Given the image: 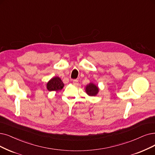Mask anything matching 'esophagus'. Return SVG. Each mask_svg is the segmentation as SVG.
Instances as JSON below:
<instances>
[{
	"label": "esophagus",
	"instance_id": "esophagus-1",
	"mask_svg": "<svg viewBox=\"0 0 155 155\" xmlns=\"http://www.w3.org/2000/svg\"><path fill=\"white\" fill-rule=\"evenodd\" d=\"M73 84H75V85H77L78 84V79H74L73 80Z\"/></svg>",
	"mask_w": 155,
	"mask_h": 155
}]
</instances>
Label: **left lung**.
I'll return each mask as SVG.
<instances>
[{
    "instance_id": "8db88e82",
    "label": "left lung",
    "mask_w": 155,
    "mask_h": 155,
    "mask_svg": "<svg viewBox=\"0 0 155 155\" xmlns=\"http://www.w3.org/2000/svg\"><path fill=\"white\" fill-rule=\"evenodd\" d=\"M98 87L95 84L90 83L88 85H86L85 88V91L89 96H95L98 93Z\"/></svg>"
}]
</instances>
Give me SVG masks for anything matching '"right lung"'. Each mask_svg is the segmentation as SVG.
<instances>
[{"instance_id":"right-lung-1","label":"right lung","mask_w":155,"mask_h":155,"mask_svg":"<svg viewBox=\"0 0 155 155\" xmlns=\"http://www.w3.org/2000/svg\"><path fill=\"white\" fill-rule=\"evenodd\" d=\"M64 84L61 79L58 77H54L48 82L46 87L49 91H57L61 90L64 88Z\"/></svg>"}]
</instances>
